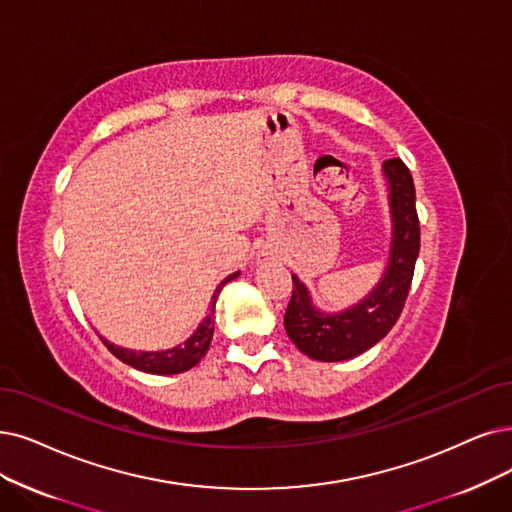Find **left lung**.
Masks as SVG:
<instances>
[{
  "label": "left lung",
  "mask_w": 512,
  "mask_h": 512,
  "mask_svg": "<svg viewBox=\"0 0 512 512\" xmlns=\"http://www.w3.org/2000/svg\"><path fill=\"white\" fill-rule=\"evenodd\" d=\"M382 174L388 187L391 248L386 269L372 292L338 313L319 311L306 285L292 275V300L283 325L298 351L315 361L353 359L380 342L397 323L410 292L420 252L416 189L401 159H386Z\"/></svg>",
  "instance_id": "1"
}]
</instances>
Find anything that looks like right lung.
Masks as SVG:
<instances>
[{
  "label": "right lung",
  "instance_id": "obj_1",
  "mask_svg": "<svg viewBox=\"0 0 512 512\" xmlns=\"http://www.w3.org/2000/svg\"><path fill=\"white\" fill-rule=\"evenodd\" d=\"M235 277H239V271L229 275L224 281H220L218 288L214 290V296L210 300V313L206 315L197 330L174 349H166V351H134V349H124V346H117L113 342H109L107 338L100 340L105 342L107 349L119 359L124 361L126 365H132L134 370L147 372V374H157V376H170V374H182L195 367L201 357L208 353L210 342L214 336V309H216V298L220 294V290L224 288V283L233 281Z\"/></svg>",
  "mask_w": 512,
  "mask_h": 512
}]
</instances>
